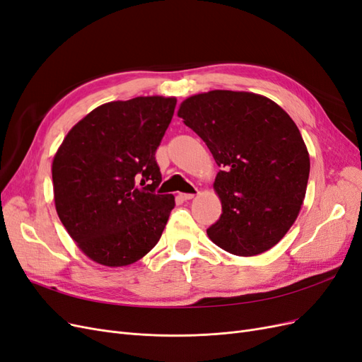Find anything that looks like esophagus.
<instances>
[{
	"instance_id": "obj_1",
	"label": "esophagus",
	"mask_w": 362,
	"mask_h": 362,
	"mask_svg": "<svg viewBox=\"0 0 362 362\" xmlns=\"http://www.w3.org/2000/svg\"><path fill=\"white\" fill-rule=\"evenodd\" d=\"M196 193H198V190H194V193H182L181 198H182L184 201H189V199H193V198H194Z\"/></svg>"
}]
</instances>
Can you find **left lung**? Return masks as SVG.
I'll use <instances>...</instances> for the list:
<instances>
[{
	"instance_id": "1",
	"label": "left lung",
	"mask_w": 362,
	"mask_h": 362,
	"mask_svg": "<svg viewBox=\"0 0 362 362\" xmlns=\"http://www.w3.org/2000/svg\"><path fill=\"white\" fill-rule=\"evenodd\" d=\"M178 116L211 151L222 214L206 229L211 242L238 257L262 254L294 223L310 177L299 128L269 98L211 90L185 100Z\"/></svg>"
}]
</instances>
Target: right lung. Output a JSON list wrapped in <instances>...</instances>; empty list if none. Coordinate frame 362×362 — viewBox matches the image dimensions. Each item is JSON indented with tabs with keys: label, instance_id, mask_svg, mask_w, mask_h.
<instances>
[{
	"label": "right lung",
	"instance_id": "1",
	"mask_svg": "<svg viewBox=\"0 0 362 362\" xmlns=\"http://www.w3.org/2000/svg\"><path fill=\"white\" fill-rule=\"evenodd\" d=\"M177 100L139 96L100 105L64 137L52 161L56 210L90 259L133 264L154 247L175 206L157 194V148Z\"/></svg>",
	"mask_w": 362,
	"mask_h": 362
}]
</instances>
